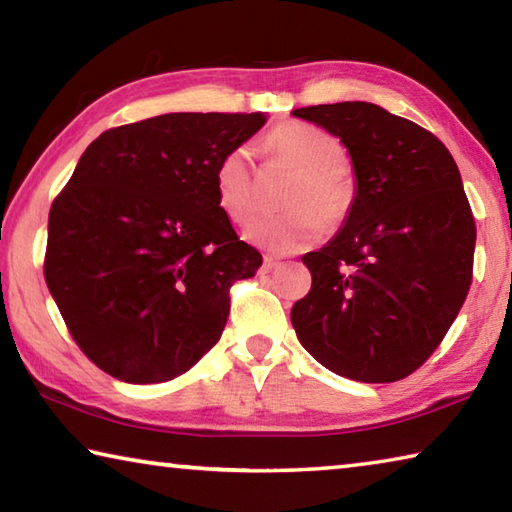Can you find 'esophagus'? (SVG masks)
<instances>
[{"instance_id":"34e87169","label":"esophagus","mask_w":512,"mask_h":512,"mask_svg":"<svg viewBox=\"0 0 512 512\" xmlns=\"http://www.w3.org/2000/svg\"><path fill=\"white\" fill-rule=\"evenodd\" d=\"M280 266V259L277 257H273V255H266L264 257V266H262V273H271L273 268H277Z\"/></svg>"}]
</instances>
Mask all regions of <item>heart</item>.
Wrapping results in <instances>:
<instances>
[{"mask_svg":"<svg viewBox=\"0 0 512 512\" xmlns=\"http://www.w3.org/2000/svg\"><path fill=\"white\" fill-rule=\"evenodd\" d=\"M273 160L296 171L282 203L291 210L253 223L246 237L275 253H293L318 241L327 225L348 219L357 198L350 169L341 162L339 137L307 121H284L264 137ZM216 203L232 223L246 225L259 210L257 171L246 149H232L216 164Z\"/></svg>","mask_w":512,"mask_h":512,"instance_id":"b5f03b06","label":"heart"}]
</instances>
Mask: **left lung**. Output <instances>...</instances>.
Returning a JSON list of instances; mask_svg holds the SVG:
<instances>
[{
    "label": "left lung",
    "instance_id": "8db88e82",
    "mask_svg": "<svg viewBox=\"0 0 512 512\" xmlns=\"http://www.w3.org/2000/svg\"><path fill=\"white\" fill-rule=\"evenodd\" d=\"M348 146L357 198L307 253L311 291L291 309L309 354L336 375L388 384L443 343L472 284L476 225L447 146L366 101L293 110Z\"/></svg>",
    "mask_w": 512,
    "mask_h": 512
}]
</instances>
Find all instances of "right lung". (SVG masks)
<instances>
[{
    "instance_id": "obj_1",
    "label": "right lung",
    "mask_w": 512,
    "mask_h": 512,
    "mask_svg": "<svg viewBox=\"0 0 512 512\" xmlns=\"http://www.w3.org/2000/svg\"><path fill=\"white\" fill-rule=\"evenodd\" d=\"M262 112H171L101 133L49 210L45 282L81 352L158 384L219 341L230 287L262 266L216 203V164Z\"/></svg>"
}]
</instances>
